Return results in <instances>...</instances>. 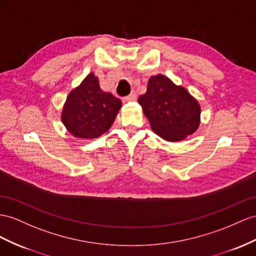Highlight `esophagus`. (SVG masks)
Masks as SVG:
<instances>
[{
	"label": "esophagus",
	"instance_id": "esophagus-1",
	"mask_svg": "<svg viewBox=\"0 0 256 256\" xmlns=\"http://www.w3.org/2000/svg\"><path fill=\"white\" fill-rule=\"evenodd\" d=\"M136 98H137V94L135 93V92H132V93H130L128 96H126V97H124V102H134V100H136Z\"/></svg>",
	"mask_w": 256,
	"mask_h": 256
}]
</instances>
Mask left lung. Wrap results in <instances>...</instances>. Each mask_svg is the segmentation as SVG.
<instances>
[{"label": "left lung", "instance_id": "left-lung-1", "mask_svg": "<svg viewBox=\"0 0 256 256\" xmlns=\"http://www.w3.org/2000/svg\"><path fill=\"white\" fill-rule=\"evenodd\" d=\"M138 102L152 130L168 142H180L194 134L200 124V104L189 92L163 74L149 78Z\"/></svg>", "mask_w": 256, "mask_h": 256}]
</instances>
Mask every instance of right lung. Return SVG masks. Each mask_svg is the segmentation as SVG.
I'll return each mask as SVG.
<instances>
[{
    "instance_id": "right-lung-1",
    "label": "right lung",
    "mask_w": 256,
    "mask_h": 256,
    "mask_svg": "<svg viewBox=\"0 0 256 256\" xmlns=\"http://www.w3.org/2000/svg\"><path fill=\"white\" fill-rule=\"evenodd\" d=\"M122 102L100 90L93 72L72 90L66 100L62 121L68 132L78 138H97L112 126Z\"/></svg>"
}]
</instances>
